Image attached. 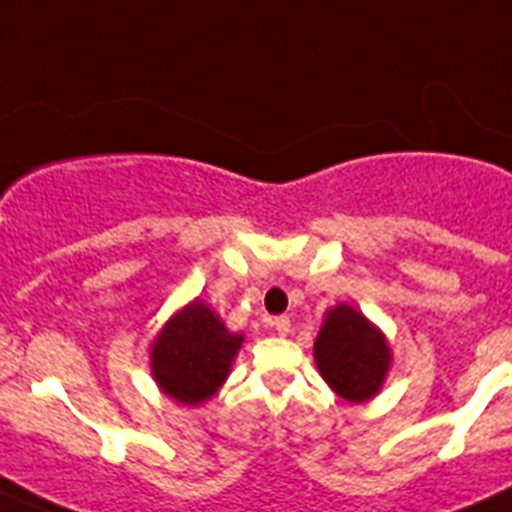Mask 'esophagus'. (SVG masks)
Here are the masks:
<instances>
[{
    "instance_id": "1",
    "label": "esophagus",
    "mask_w": 512,
    "mask_h": 512,
    "mask_svg": "<svg viewBox=\"0 0 512 512\" xmlns=\"http://www.w3.org/2000/svg\"><path fill=\"white\" fill-rule=\"evenodd\" d=\"M273 329L278 331L280 336H288L290 334V319H288V316H278V319L273 321Z\"/></svg>"
}]
</instances>
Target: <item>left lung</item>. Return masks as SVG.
<instances>
[{
    "mask_svg": "<svg viewBox=\"0 0 512 512\" xmlns=\"http://www.w3.org/2000/svg\"><path fill=\"white\" fill-rule=\"evenodd\" d=\"M313 354L324 380L352 403L372 398L390 365L388 344L380 331L349 306L326 313Z\"/></svg>",
    "mask_w": 512,
    "mask_h": 512,
    "instance_id": "obj_1",
    "label": "left lung"
}]
</instances>
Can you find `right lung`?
<instances>
[{"label":"right lung","instance_id":"obj_1","mask_svg":"<svg viewBox=\"0 0 512 512\" xmlns=\"http://www.w3.org/2000/svg\"><path fill=\"white\" fill-rule=\"evenodd\" d=\"M242 336L229 334L219 316L191 303L160 331L153 344V375L178 403H204L229 375Z\"/></svg>","mask_w":512,"mask_h":512}]
</instances>
